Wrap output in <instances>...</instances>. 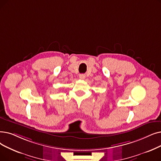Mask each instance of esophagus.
<instances>
[{
	"instance_id": "1",
	"label": "esophagus",
	"mask_w": 161,
	"mask_h": 161,
	"mask_svg": "<svg viewBox=\"0 0 161 161\" xmlns=\"http://www.w3.org/2000/svg\"><path fill=\"white\" fill-rule=\"evenodd\" d=\"M79 77L81 80H84L86 78V75L85 74H80Z\"/></svg>"
}]
</instances>
